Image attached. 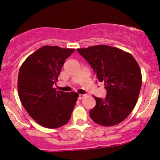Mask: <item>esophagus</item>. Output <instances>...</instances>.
Segmentation results:
<instances>
[{"label":"esophagus","instance_id":"34e87169","mask_svg":"<svg viewBox=\"0 0 160 160\" xmlns=\"http://www.w3.org/2000/svg\"><path fill=\"white\" fill-rule=\"evenodd\" d=\"M86 96V94H79L78 99H79V100H82V99H83Z\"/></svg>","mask_w":160,"mask_h":160}]
</instances>
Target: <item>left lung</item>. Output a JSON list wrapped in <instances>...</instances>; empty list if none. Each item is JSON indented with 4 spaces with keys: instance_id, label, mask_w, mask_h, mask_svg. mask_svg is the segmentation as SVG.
Segmentation results:
<instances>
[{
    "instance_id": "left-lung-1",
    "label": "left lung",
    "mask_w": 160,
    "mask_h": 160,
    "mask_svg": "<svg viewBox=\"0 0 160 160\" xmlns=\"http://www.w3.org/2000/svg\"><path fill=\"white\" fill-rule=\"evenodd\" d=\"M100 82H104L105 99L94 97L96 106L89 115L97 124L112 126L122 122L134 109L142 86L139 66L130 53L107 45L78 48Z\"/></svg>"
}]
</instances>
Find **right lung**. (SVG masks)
<instances>
[{
  "instance_id": "add662e5",
  "label": "right lung",
  "mask_w": 160,
  "mask_h": 160,
  "mask_svg": "<svg viewBox=\"0 0 160 160\" xmlns=\"http://www.w3.org/2000/svg\"><path fill=\"white\" fill-rule=\"evenodd\" d=\"M74 50L44 46L28 57L20 68V100L29 116L45 128L66 125L76 104L78 93L57 92L53 88L66 59Z\"/></svg>"
}]
</instances>
